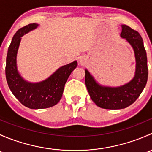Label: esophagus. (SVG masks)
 Listing matches in <instances>:
<instances>
[{"instance_id":"34e87169","label":"esophagus","mask_w":152,"mask_h":152,"mask_svg":"<svg viewBox=\"0 0 152 152\" xmlns=\"http://www.w3.org/2000/svg\"><path fill=\"white\" fill-rule=\"evenodd\" d=\"M79 62H80V63H82V59H80V61H79Z\"/></svg>"}]
</instances>
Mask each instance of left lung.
<instances>
[{
	"label": "left lung",
	"instance_id": "1",
	"mask_svg": "<svg viewBox=\"0 0 152 152\" xmlns=\"http://www.w3.org/2000/svg\"><path fill=\"white\" fill-rule=\"evenodd\" d=\"M134 49L136 59L135 75L126 85L118 87H102L85 70V85L93 102L107 110H119L129 107L140 96L148 79L147 56L140 34L126 25H122L121 34Z\"/></svg>",
	"mask_w": 152,
	"mask_h": 152
}]
</instances>
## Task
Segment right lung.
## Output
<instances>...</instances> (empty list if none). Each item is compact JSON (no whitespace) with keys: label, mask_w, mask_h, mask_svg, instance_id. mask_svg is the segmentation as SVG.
I'll return each mask as SVG.
<instances>
[{"label":"right lung","mask_w":152,"mask_h":152,"mask_svg":"<svg viewBox=\"0 0 152 152\" xmlns=\"http://www.w3.org/2000/svg\"><path fill=\"white\" fill-rule=\"evenodd\" d=\"M38 26L31 23L20 28L12 38L7 56L6 78L14 96L23 105L30 109H44L53 107L60 101L64 87L70 73L77 66V62L64 65L51 76L39 83H29L21 78L17 70L16 56L21 37Z\"/></svg>","instance_id":"right-lung-1"}]
</instances>
